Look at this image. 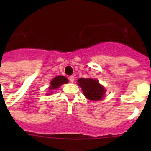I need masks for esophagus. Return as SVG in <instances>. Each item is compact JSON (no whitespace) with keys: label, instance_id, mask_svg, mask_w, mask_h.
<instances>
[{"label":"esophagus","instance_id":"obj_1","mask_svg":"<svg viewBox=\"0 0 151 151\" xmlns=\"http://www.w3.org/2000/svg\"><path fill=\"white\" fill-rule=\"evenodd\" d=\"M69 81H70V82H74V81H75V78H74V76H69Z\"/></svg>","mask_w":151,"mask_h":151}]
</instances>
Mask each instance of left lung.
I'll list each match as a JSON object with an SVG mask.
<instances>
[{
    "mask_svg": "<svg viewBox=\"0 0 151 151\" xmlns=\"http://www.w3.org/2000/svg\"><path fill=\"white\" fill-rule=\"evenodd\" d=\"M78 85L82 88L84 95L91 101H101L104 98L106 90L94 78H78Z\"/></svg>",
    "mask_w": 151,
    "mask_h": 151,
    "instance_id": "left-lung-1",
    "label": "left lung"
}]
</instances>
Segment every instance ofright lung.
<instances>
[{"mask_svg":"<svg viewBox=\"0 0 151 151\" xmlns=\"http://www.w3.org/2000/svg\"><path fill=\"white\" fill-rule=\"evenodd\" d=\"M69 82V80L67 79V78H66L63 76H56L55 78H54L51 80L50 82V86L49 87V90L50 91H52L53 90H56L57 88L62 85L63 84H66ZM53 93V92H51ZM48 95H50L49 94H47Z\"/></svg>","mask_w":151,"mask_h":151,"instance_id":"1","label":"right lung"}]
</instances>
